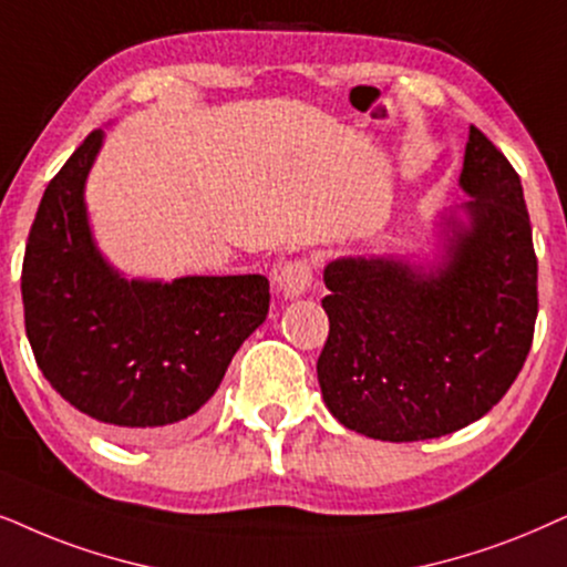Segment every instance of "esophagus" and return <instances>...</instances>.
I'll use <instances>...</instances> for the list:
<instances>
[{"label": "esophagus", "instance_id": "obj_1", "mask_svg": "<svg viewBox=\"0 0 567 567\" xmlns=\"http://www.w3.org/2000/svg\"><path fill=\"white\" fill-rule=\"evenodd\" d=\"M276 289L284 293V297H301L307 289H310L315 281V262L310 257H297V260L284 262L281 268L276 270L274 276Z\"/></svg>", "mask_w": 567, "mask_h": 567}]
</instances>
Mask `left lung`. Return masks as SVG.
Returning a JSON list of instances; mask_svg holds the SVG:
<instances>
[{"mask_svg":"<svg viewBox=\"0 0 567 567\" xmlns=\"http://www.w3.org/2000/svg\"><path fill=\"white\" fill-rule=\"evenodd\" d=\"M466 224L447 216L437 268L393 257L328 262L322 401L343 427L414 443L466 427L508 393L534 341L536 255L524 187L472 124Z\"/></svg>","mask_w":567,"mask_h":567,"instance_id":"obj_1","label":"left lung"}]
</instances>
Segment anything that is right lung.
Wrapping results in <instances>:
<instances>
[{"label":"right lung","mask_w":567,"mask_h":567,"mask_svg":"<svg viewBox=\"0 0 567 567\" xmlns=\"http://www.w3.org/2000/svg\"><path fill=\"white\" fill-rule=\"evenodd\" d=\"M104 132L59 168L28 234L25 333L51 388L114 435L195 427L231 357L270 307L266 276H187L172 284L116 274L91 237L83 189Z\"/></svg>","instance_id":"obj_1"}]
</instances>
